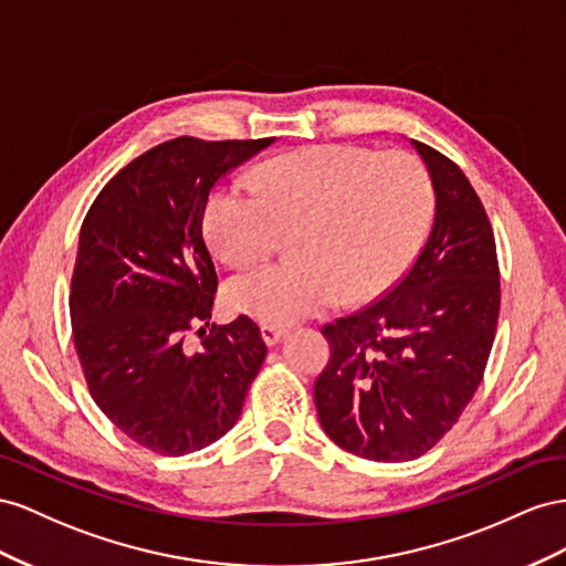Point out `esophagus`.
I'll return each mask as SVG.
<instances>
[{
	"instance_id": "obj_1",
	"label": "esophagus",
	"mask_w": 566,
	"mask_h": 566,
	"mask_svg": "<svg viewBox=\"0 0 566 566\" xmlns=\"http://www.w3.org/2000/svg\"><path fill=\"white\" fill-rule=\"evenodd\" d=\"M261 336H263V342H265L268 346H274V344H280L282 338L286 336V329L272 327V325H261Z\"/></svg>"
}]
</instances>
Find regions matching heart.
Wrapping results in <instances>:
<instances>
[{
	"label": "heart",
	"mask_w": 566,
	"mask_h": 566,
	"mask_svg": "<svg viewBox=\"0 0 566 566\" xmlns=\"http://www.w3.org/2000/svg\"><path fill=\"white\" fill-rule=\"evenodd\" d=\"M255 185L258 191L218 187L203 232L222 261L239 268L294 234L289 253L296 261L228 284L237 313L272 327L389 292L422 249L433 213L429 172L406 151L311 147L268 160Z\"/></svg>",
	"instance_id": "obj_1"
}]
</instances>
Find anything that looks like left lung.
I'll list each match as a JSON object with an SVG mask.
<instances>
[{
    "label": "left lung",
    "mask_w": 566,
    "mask_h": 566,
    "mask_svg": "<svg viewBox=\"0 0 566 566\" xmlns=\"http://www.w3.org/2000/svg\"><path fill=\"white\" fill-rule=\"evenodd\" d=\"M410 144L436 193L431 234L389 294L322 329L329 363L313 391L329 439L375 462L415 460L453 429L500 311L495 239L474 187L453 160Z\"/></svg>",
    "instance_id": "8db88e82"
}]
</instances>
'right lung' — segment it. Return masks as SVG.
<instances>
[{"label":"right lung","instance_id":"obj_1","mask_svg":"<svg viewBox=\"0 0 566 566\" xmlns=\"http://www.w3.org/2000/svg\"><path fill=\"white\" fill-rule=\"evenodd\" d=\"M274 139L177 137L125 166L80 228L71 282L77 360L99 410L127 439L180 458L241 415L268 346L247 315L208 327L218 274L203 241L208 193ZM199 332L206 334V329Z\"/></svg>","mask_w":566,"mask_h":566}]
</instances>
